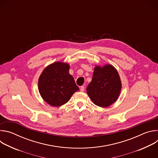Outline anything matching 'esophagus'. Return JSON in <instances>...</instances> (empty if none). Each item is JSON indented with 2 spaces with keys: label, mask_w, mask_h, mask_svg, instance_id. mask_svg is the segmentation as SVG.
<instances>
[{
  "label": "esophagus",
  "mask_w": 158,
  "mask_h": 158,
  "mask_svg": "<svg viewBox=\"0 0 158 158\" xmlns=\"http://www.w3.org/2000/svg\"><path fill=\"white\" fill-rule=\"evenodd\" d=\"M84 86H81V87H80V91H81V92H84Z\"/></svg>",
  "instance_id": "34e87169"
}]
</instances>
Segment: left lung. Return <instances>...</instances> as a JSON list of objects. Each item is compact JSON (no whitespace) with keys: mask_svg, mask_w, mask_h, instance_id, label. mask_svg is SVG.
<instances>
[{"mask_svg":"<svg viewBox=\"0 0 158 158\" xmlns=\"http://www.w3.org/2000/svg\"><path fill=\"white\" fill-rule=\"evenodd\" d=\"M121 90V82L118 71L112 65H106L95 67L93 79L86 91L96 105L106 107L118 99Z\"/></svg>","mask_w":158,"mask_h":158,"instance_id":"obj_1","label":"left lung"}]
</instances>
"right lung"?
I'll use <instances>...</instances> for the list:
<instances>
[{"label":"right lung","instance_id":"obj_1","mask_svg":"<svg viewBox=\"0 0 158 158\" xmlns=\"http://www.w3.org/2000/svg\"><path fill=\"white\" fill-rule=\"evenodd\" d=\"M69 70L68 64L57 62L48 65L39 77L40 94L52 106L58 107L65 104L79 90Z\"/></svg>","mask_w":158,"mask_h":158}]
</instances>
